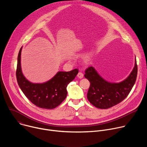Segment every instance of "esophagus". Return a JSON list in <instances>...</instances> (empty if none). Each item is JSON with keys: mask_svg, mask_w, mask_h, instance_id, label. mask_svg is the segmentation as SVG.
Masks as SVG:
<instances>
[{"mask_svg": "<svg viewBox=\"0 0 147 147\" xmlns=\"http://www.w3.org/2000/svg\"><path fill=\"white\" fill-rule=\"evenodd\" d=\"M77 77H78L80 79H81V78H83L84 74H83L81 72H79V73H78V74H77Z\"/></svg>", "mask_w": 147, "mask_h": 147, "instance_id": "obj_1", "label": "esophagus"}]
</instances>
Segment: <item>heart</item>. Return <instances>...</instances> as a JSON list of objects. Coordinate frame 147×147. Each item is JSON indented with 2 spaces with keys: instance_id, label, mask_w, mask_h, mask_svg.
<instances>
[{
  "instance_id": "obj_1",
  "label": "heart",
  "mask_w": 147,
  "mask_h": 147,
  "mask_svg": "<svg viewBox=\"0 0 147 147\" xmlns=\"http://www.w3.org/2000/svg\"><path fill=\"white\" fill-rule=\"evenodd\" d=\"M91 59H92V56L88 55L84 58V61L85 63H88L91 61Z\"/></svg>"
}]
</instances>
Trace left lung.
Wrapping results in <instances>:
<instances>
[{
    "instance_id": "1",
    "label": "left lung",
    "mask_w": 147,
    "mask_h": 147,
    "mask_svg": "<svg viewBox=\"0 0 147 147\" xmlns=\"http://www.w3.org/2000/svg\"><path fill=\"white\" fill-rule=\"evenodd\" d=\"M85 78L90 82L87 98L93 105L99 109H108L119 103L127 96L134 86L137 75V65L128 77L119 82H111L102 78L91 66L85 71Z\"/></svg>"
}]
</instances>
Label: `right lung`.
Listing matches in <instances>:
<instances>
[{
  "instance_id": "add662e5",
  "label": "right lung",
  "mask_w": 147,
  "mask_h": 147,
  "mask_svg": "<svg viewBox=\"0 0 147 147\" xmlns=\"http://www.w3.org/2000/svg\"><path fill=\"white\" fill-rule=\"evenodd\" d=\"M21 48L17 58L16 77L18 84L26 97L36 107L52 109L66 98L67 86L78 73V69L70 71H58L51 79L42 83H33L24 76L21 66Z\"/></svg>"
}]
</instances>
